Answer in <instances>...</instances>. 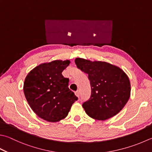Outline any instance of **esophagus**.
<instances>
[{
	"mask_svg": "<svg viewBox=\"0 0 152 152\" xmlns=\"http://www.w3.org/2000/svg\"><path fill=\"white\" fill-rule=\"evenodd\" d=\"M75 95L78 97V98H79V96H80V93H79V91H76V92L75 93Z\"/></svg>",
	"mask_w": 152,
	"mask_h": 152,
	"instance_id": "34e87169",
	"label": "esophagus"
}]
</instances>
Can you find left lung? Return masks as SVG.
Wrapping results in <instances>:
<instances>
[{"mask_svg":"<svg viewBox=\"0 0 152 152\" xmlns=\"http://www.w3.org/2000/svg\"><path fill=\"white\" fill-rule=\"evenodd\" d=\"M79 69L88 74L91 86V96L83 104L88 116L105 121L116 115L130 96L129 78L122 69L105 61L77 58Z\"/></svg>","mask_w":152,"mask_h":152,"instance_id":"8db88e82","label":"left lung"}]
</instances>
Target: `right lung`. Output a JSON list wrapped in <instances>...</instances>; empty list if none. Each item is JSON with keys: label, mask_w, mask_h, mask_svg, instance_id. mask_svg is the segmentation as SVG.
<instances>
[{"label": "right lung", "mask_w": 152, "mask_h": 152, "mask_svg": "<svg viewBox=\"0 0 152 152\" xmlns=\"http://www.w3.org/2000/svg\"><path fill=\"white\" fill-rule=\"evenodd\" d=\"M69 64V60L44 63L25 78L23 89L28 104L39 118L48 122L64 119L78 99L68 87L69 79L61 74Z\"/></svg>", "instance_id": "right-lung-1"}]
</instances>
